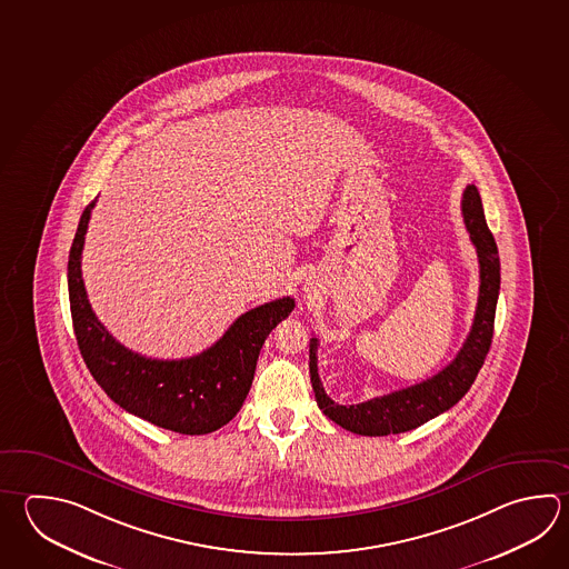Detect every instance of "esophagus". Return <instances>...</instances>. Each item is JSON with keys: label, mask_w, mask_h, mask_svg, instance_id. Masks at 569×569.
<instances>
[{"label": "esophagus", "mask_w": 569, "mask_h": 569, "mask_svg": "<svg viewBox=\"0 0 569 569\" xmlns=\"http://www.w3.org/2000/svg\"><path fill=\"white\" fill-rule=\"evenodd\" d=\"M303 290H306V291L313 290V281H306V283H303Z\"/></svg>", "instance_id": "obj_1"}]
</instances>
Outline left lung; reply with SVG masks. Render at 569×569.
<instances>
[{
    "label": "left lung",
    "mask_w": 569,
    "mask_h": 569,
    "mask_svg": "<svg viewBox=\"0 0 569 569\" xmlns=\"http://www.w3.org/2000/svg\"><path fill=\"white\" fill-rule=\"evenodd\" d=\"M462 217L479 258V300L475 310L471 332L459 355L439 375L422 380L415 387L400 388L385 397H376L360 405L343 407L326 395L318 376V338L310 340L311 387L316 402L328 419L342 429L365 437H387L417 429L455 407L481 370L493 340L495 310L501 286V263L493 233L489 231L482 213L481 194L475 184H467L462 193Z\"/></svg>",
    "instance_id": "left-lung-1"
}]
</instances>
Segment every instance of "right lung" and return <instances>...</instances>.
I'll return each mask as SVG.
<instances>
[{"mask_svg": "<svg viewBox=\"0 0 569 569\" xmlns=\"http://www.w3.org/2000/svg\"><path fill=\"white\" fill-rule=\"evenodd\" d=\"M94 204L97 199L80 217L68 258L72 323L90 375L120 408L161 429L181 435L221 429L243 407L259 350L269 332L290 316L296 301L279 298L246 311L201 355L181 360L137 355L108 333L88 301L80 263Z\"/></svg>", "mask_w": 569, "mask_h": 569, "instance_id": "add662e5", "label": "right lung"}]
</instances>
